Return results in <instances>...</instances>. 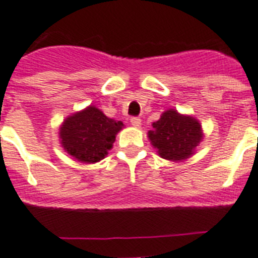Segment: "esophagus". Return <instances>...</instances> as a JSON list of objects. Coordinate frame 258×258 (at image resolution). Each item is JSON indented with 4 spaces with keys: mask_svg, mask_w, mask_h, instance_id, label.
<instances>
[{
    "mask_svg": "<svg viewBox=\"0 0 258 258\" xmlns=\"http://www.w3.org/2000/svg\"><path fill=\"white\" fill-rule=\"evenodd\" d=\"M131 124H133L134 127H140V124H142V120H140L139 118L134 116V118H131Z\"/></svg>",
    "mask_w": 258,
    "mask_h": 258,
    "instance_id": "34e87169",
    "label": "esophagus"
}]
</instances>
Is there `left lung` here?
Masks as SVG:
<instances>
[{
	"mask_svg": "<svg viewBox=\"0 0 258 258\" xmlns=\"http://www.w3.org/2000/svg\"><path fill=\"white\" fill-rule=\"evenodd\" d=\"M152 127L148 131L149 142L160 157L169 161L181 162L191 157L203 140L202 124L198 119L174 109L162 112Z\"/></svg>",
	"mask_w": 258,
	"mask_h": 258,
	"instance_id": "left-lung-1",
	"label": "left lung"
}]
</instances>
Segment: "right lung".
<instances>
[{
	"instance_id": "add662e5",
	"label": "right lung",
	"mask_w": 258,
	"mask_h": 258,
	"mask_svg": "<svg viewBox=\"0 0 258 258\" xmlns=\"http://www.w3.org/2000/svg\"><path fill=\"white\" fill-rule=\"evenodd\" d=\"M123 127L120 120L106 116L90 105L62 120L59 128L60 144L77 161L94 164L107 156Z\"/></svg>"
}]
</instances>
